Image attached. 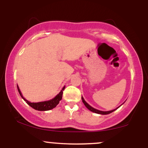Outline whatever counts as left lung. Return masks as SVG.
<instances>
[{
  "label": "left lung",
  "instance_id": "8db88e82",
  "mask_svg": "<svg viewBox=\"0 0 148 148\" xmlns=\"http://www.w3.org/2000/svg\"><path fill=\"white\" fill-rule=\"evenodd\" d=\"M81 99H82L83 103H84V105L86 106V108H87L88 109H89L90 111H92V112H93V113H98V114H101V115H107V114H109V113H112V112H113V111H115V110H116L117 108H115V109H114V110H112V111H99V110L95 109V108H92V107L90 106V105L88 104V103L87 102H86V101H85L84 98H83V97H81Z\"/></svg>",
  "mask_w": 148,
  "mask_h": 148
}]
</instances>
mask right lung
Here are the masks:
<instances>
[{
	"instance_id": "obj_1",
	"label": "right lung",
	"mask_w": 148,
	"mask_h": 148,
	"mask_svg": "<svg viewBox=\"0 0 148 148\" xmlns=\"http://www.w3.org/2000/svg\"><path fill=\"white\" fill-rule=\"evenodd\" d=\"M64 88L63 87L61 91L53 99L49 100V101H41V102H37V103H32L30 101H28V100H26L23 97V95H22L21 91H20L19 88H18V86H17V89L18 92H19L20 95L22 98H23L24 101H26V103L29 105L30 106H31L32 108H34V109L37 110V111H49V110L53 109V108H55L56 106L58 104L59 102L61 99H62V92H63V90L64 89Z\"/></svg>"
}]
</instances>
